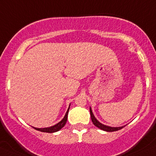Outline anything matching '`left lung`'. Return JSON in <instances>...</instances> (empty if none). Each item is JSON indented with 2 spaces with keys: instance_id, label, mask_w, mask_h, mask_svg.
I'll return each mask as SVG.
<instances>
[{
  "instance_id": "1",
  "label": "left lung",
  "mask_w": 156,
  "mask_h": 156,
  "mask_svg": "<svg viewBox=\"0 0 156 156\" xmlns=\"http://www.w3.org/2000/svg\"><path fill=\"white\" fill-rule=\"evenodd\" d=\"M90 118H91V120L92 122H93L94 125L95 126H97V127L99 128V129H102V130L107 131V132H113V131H117L119 130V129L124 127V126H120V127H111V126H105V125L102 124V123H101L99 121L97 120V119L95 118L94 116L93 113H92V110L90 108Z\"/></svg>"
}]
</instances>
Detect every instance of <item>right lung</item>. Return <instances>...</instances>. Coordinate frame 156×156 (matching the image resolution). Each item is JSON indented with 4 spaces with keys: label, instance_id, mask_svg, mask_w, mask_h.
<instances>
[{
    "label": "right lung",
    "instance_id": "add662e5",
    "mask_svg": "<svg viewBox=\"0 0 156 156\" xmlns=\"http://www.w3.org/2000/svg\"><path fill=\"white\" fill-rule=\"evenodd\" d=\"M70 107V106H69ZM69 109H68L67 112H66V116H64V118L62 119V120H61V121L59 122V123H58L57 124L54 125V126H50V127H47V128H34L35 129H36V130H39V131H41V132H43V133H55V132H57V131H58L59 129H61L63 127V126L66 125V122H67V119H68V113H69Z\"/></svg>",
    "mask_w": 156,
    "mask_h": 156
}]
</instances>
